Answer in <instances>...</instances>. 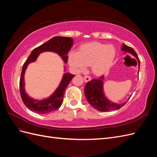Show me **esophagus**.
Listing matches in <instances>:
<instances>
[{
  "label": "esophagus",
  "instance_id": "obj_1",
  "mask_svg": "<svg viewBox=\"0 0 157 157\" xmlns=\"http://www.w3.org/2000/svg\"><path fill=\"white\" fill-rule=\"evenodd\" d=\"M84 81L87 82L90 81V80H91V77H89V76H88V75H85L84 77Z\"/></svg>",
  "mask_w": 157,
  "mask_h": 157
}]
</instances>
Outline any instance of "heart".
<instances>
[{
  "mask_svg": "<svg viewBox=\"0 0 157 157\" xmlns=\"http://www.w3.org/2000/svg\"><path fill=\"white\" fill-rule=\"evenodd\" d=\"M115 55V49L112 45L90 42L82 45L78 52H71L69 63L77 72H81L90 65L95 75H101L111 68Z\"/></svg>",
  "mask_w": 157,
  "mask_h": 157,
  "instance_id": "heart-1",
  "label": "heart"
}]
</instances>
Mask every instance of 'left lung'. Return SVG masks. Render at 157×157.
Instances as JSON below:
<instances>
[{"mask_svg":"<svg viewBox=\"0 0 157 157\" xmlns=\"http://www.w3.org/2000/svg\"><path fill=\"white\" fill-rule=\"evenodd\" d=\"M121 50L125 52V53H129L138 60L139 71L140 67V61L138 58L135 50L130 46L123 44ZM103 80L104 76L98 78H94L88 82L84 88V94L88 102L96 110L101 112H107L114 110H118L126 103H117L111 101L108 99L104 94L103 90Z\"/></svg>","mask_w":157,"mask_h":157,"instance_id":"left-lung-1","label":"left lung"}]
</instances>
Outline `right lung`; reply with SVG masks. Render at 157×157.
<instances>
[{
    "instance_id": "1",
    "label": "right lung",
    "mask_w": 157,
    "mask_h": 157,
    "mask_svg": "<svg viewBox=\"0 0 157 157\" xmlns=\"http://www.w3.org/2000/svg\"><path fill=\"white\" fill-rule=\"evenodd\" d=\"M73 44V39L70 37L54 36L48 41L33 50L23 65L20 80V90L23 102L30 111L38 114H46L58 109L63 101V96L69 82L75 77L69 73L63 74V78L55 92L51 96L42 100L31 98L25 90L24 75L29 63L34 62L40 54L44 52H52L58 54L66 63L67 62V54Z\"/></svg>"
}]
</instances>
